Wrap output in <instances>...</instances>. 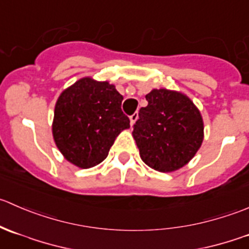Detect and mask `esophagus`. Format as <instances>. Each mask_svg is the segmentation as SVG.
<instances>
[{"instance_id":"1","label":"esophagus","mask_w":249,"mask_h":249,"mask_svg":"<svg viewBox=\"0 0 249 249\" xmlns=\"http://www.w3.org/2000/svg\"><path fill=\"white\" fill-rule=\"evenodd\" d=\"M137 118H139V113H137V112H135L134 114L130 115V124H131V126L135 124V123H136Z\"/></svg>"}]
</instances>
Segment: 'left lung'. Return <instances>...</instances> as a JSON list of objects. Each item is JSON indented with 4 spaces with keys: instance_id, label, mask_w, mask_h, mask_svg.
Wrapping results in <instances>:
<instances>
[{
    "instance_id": "1",
    "label": "left lung",
    "mask_w": 249,
    "mask_h": 249,
    "mask_svg": "<svg viewBox=\"0 0 249 249\" xmlns=\"http://www.w3.org/2000/svg\"><path fill=\"white\" fill-rule=\"evenodd\" d=\"M132 136L144 164L159 172L185 166L200 149L203 120L199 108L185 94L153 89L145 95Z\"/></svg>"
}]
</instances>
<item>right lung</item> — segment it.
Instances as JSON below:
<instances>
[{
    "label": "right lung",
    "instance_id": "right-lung-1",
    "mask_svg": "<svg viewBox=\"0 0 249 249\" xmlns=\"http://www.w3.org/2000/svg\"><path fill=\"white\" fill-rule=\"evenodd\" d=\"M115 85L80 78L57 97L52 131L65 159L80 169L104 161L118 135L130 127Z\"/></svg>",
    "mask_w": 249,
    "mask_h": 249
}]
</instances>
